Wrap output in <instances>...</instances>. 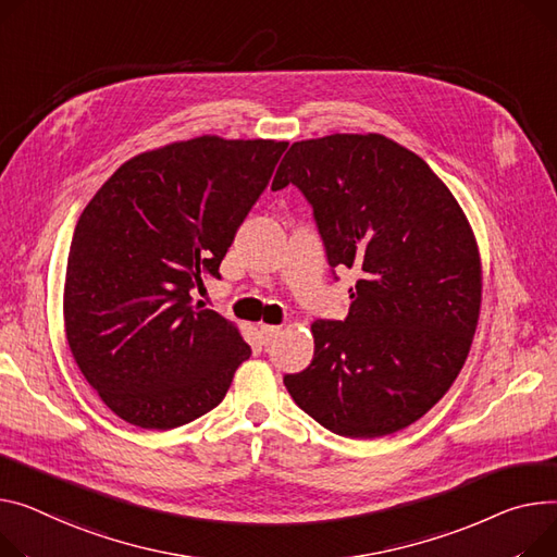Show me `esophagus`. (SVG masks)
Listing matches in <instances>:
<instances>
[{
  "label": "esophagus",
  "instance_id": "obj_1",
  "mask_svg": "<svg viewBox=\"0 0 557 557\" xmlns=\"http://www.w3.org/2000/svg\"><path fill=\"white\" fill-rule=\"evenodd\" d=\"M259 336H262V343L269 347V345L280 336V326L262 324V326H259Z\"/></svg>",
  "mask_w": 557,
  "mask_h": 557
}]
</instances>
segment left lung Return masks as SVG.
I'll return each instance as SVG.
<instances>
[{
    "mask_svg": "<svg viewBox=\"0 0 557 557\" xmlns=\"http://www.w3.org/2000/svg\"><path fill=\"white\" fill-rule=\"evenodd\" d=\"M313 208L331 269H356L345 320H315L313 360L286 374L293 400L349 438L394 434L450 389L481 307L468 219L430 165L383 134L293 143L273 190Z\"/></svg>",
    "mask_w": 557,
    "mask_h": 557,
    "instance_id": "8db88e82",
    "label": "left lung"
}]
</instances>
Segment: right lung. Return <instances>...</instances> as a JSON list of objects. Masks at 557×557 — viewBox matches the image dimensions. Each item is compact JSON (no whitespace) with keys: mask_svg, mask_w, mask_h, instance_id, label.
<instances>
[{"mask_svg":"<svg viewBox=\"0 0 557 557\" xmlns=\"http://www.w3.org/2000/svg\"><path fill=\"white\" fill-rule=\"evenodd\" d=\"M286 147L219 136L170 143L123 163L83 210L66 259V343L123 421L172 430L224 400L250 347L233 322L193 305V290L221 277Z\"/></svg>","mask_w":557,"mask_h":557,"instance_id":"obj_1","label":"right lung"}]
</instances>
